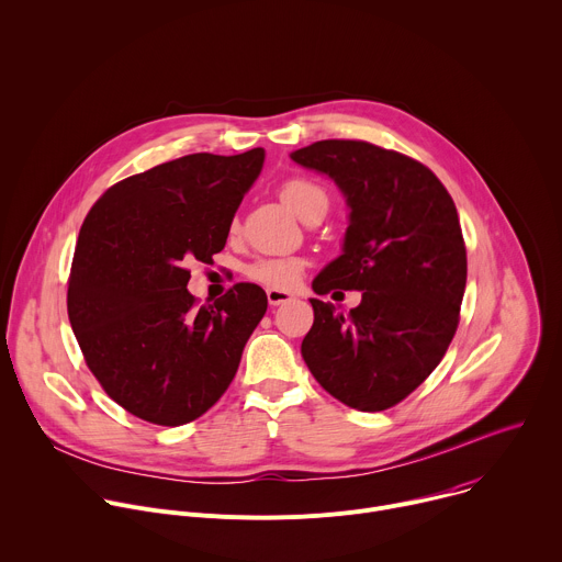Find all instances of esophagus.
<instances>
[{
  "instance_id": "34e87169",
  "label": "esophagus",
  "mask_w": 562,
  "mask_h": 562,
  "mask_svg": "<svg viewBox=\"0 0 562 562\" xmlns=\"http://www.w3.org/2000/svg\"><path fill=\"white\" fill-rule=\"evenodd\" d=\"M267 300L271 306H278V304H286L293 300V293L289 291H280V289H267Z\"/></svg>"
}]
</instances>
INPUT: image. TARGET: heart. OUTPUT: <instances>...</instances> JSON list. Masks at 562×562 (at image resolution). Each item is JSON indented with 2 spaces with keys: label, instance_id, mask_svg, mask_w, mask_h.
<instances>
[{
  "label": "heart",
  "instance_id": "heart-1",
  "mask_svg": "<svg viewBox=\"0 0 562 562\" xmlns=\"http://www.w3.org/2000/svg\"><path fill=\"white\" fill-rule=\"evenodd\" d=\"M280 198L300 217L313 206H327L325 189L304 178L286 180L280 187ZM302 273H304L302 258H265L247 269V276L254 282H260L269 289H280V291L293 289L300 282Z\"/></svg>",
  "mask_w": 562,
  "mask_h": 562
}]
</instances>
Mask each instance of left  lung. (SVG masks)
I'll return each mask as SVG.
<instances>
[{
	"label": "left lung",
	"mask_w": 562,
	"mask_h": 562,
	"mask_svg": "<svg viewBox=\"0 0 562 562\" xmlns=\"http://www.w3.org/2000/svg\"><path fill=\"white\" fill-rule=\"evenodd\" d=\"M291 159L331 178L349 206L342 254L313 291H362L349 313L311 297L302 358L347 407L384 412L425 382L458 329L467 251L456 204L425 165L369 142L323 139Z\"/></svg>",
	"instance_id": "obj_1"
}]
</instances>
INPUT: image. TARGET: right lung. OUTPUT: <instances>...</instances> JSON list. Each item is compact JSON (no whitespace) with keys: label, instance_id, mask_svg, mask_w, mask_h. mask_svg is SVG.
<instances>
[{"label":"right lung","instance_id":"add662e5","mask_svg":"<svg viewBox=\"0 0 562 562\" xmlns=\"http://www.w3.org/2000/svg\"><path fill=\"white\" fill-rule=\"evenodd\" d=\"M265 165V148L193 153L111 187L87 215L68 319L89 369L128 414L165 427L206 414L228 389L267 293L239 282L195 306L191 262H211Z\"/></svg>","mask_w":562,"mask_h":562}]
</instances>
